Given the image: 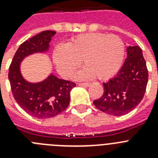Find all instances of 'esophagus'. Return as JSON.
Returning a JSON list of instances; mask_svg holds the SVG:
<instances>
[{
	"label": "esophagus",
	"mask_w": 158,
	"mask_h": 158,
	"mask_svg": "<svg viewBox=\"0 0 158 158\" xmlns=\"http://www.w3.org/2000/svg\"><path fill=\"white\" fill-rule=\"evenodd\" d=\"M78 85L80 86H84V87H88V86L90 85V83L89 82H83V83H78Z\"/></svg>",
	"instance_id": "34e87169"
}]
</instances>
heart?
Wrapping results in <instances>:
<instances>
[{"label": "heart", "instance_id": "1", "mask_svg": "<svg viewBox=\"0 0 158 158\" xmlns=\"http://www.w3.org/2000/svg\"><path fill=\"white\" fill-rule=\"evenodd\" d=\"M125 56V45L120 37L105 33H85L72 39L66 45L54 49L56 69L64 77H70L81 64L84 69L78 77H96L100 80L111 77L121 68Z\"/></svg>", "mask_w": 158, "mask_h": 158}]
</instances>
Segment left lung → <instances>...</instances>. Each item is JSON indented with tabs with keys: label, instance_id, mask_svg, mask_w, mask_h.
Returning <instances> with one entry per match:
<instances>
[{
	"label": "left lung",
	"instance_id": "obj_1",
	"mask_svg": "<svg viewBox=\"0 0 158 158\" xmlns=\"http://www.w3.org/2000/svg\"><path fill=\"white\" fill-rule=\"evenodd\" d=\"M127 58L118 74L103 83L102 98L94 101L97 109L107 114L122 116L139 105L145 95L148 69L142 50L137 45L127 47Z\"/></svg>",
	"mask_w": 158,
	"mask_h": 158
}]
</instances>
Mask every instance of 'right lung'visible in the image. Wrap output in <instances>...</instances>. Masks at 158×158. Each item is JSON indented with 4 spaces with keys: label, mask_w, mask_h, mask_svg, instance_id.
Wrapping results in <instances>:
<instances>
[{
    "label": "right lung",
    "mask_w": 158,
    "mask_h": 158,
    "mask_svg": "<svg viewBox=\"0 0 158 158\" xmlns=\"http://www.w3.org/2000/svg\"><path fill=\"white\" fill-rule=\"evenodd\" d=\"M55 34V31H43L25 40L19 46L9 66V80L13 98L27 114L40 119L53 118L65 110L70 102V91L76 86L74 82L59 79L52 74L39 83H29L21 76V60L28 55L48 50Z\"/></svg>",
    "instance_id": "1"
}]
</instances>
